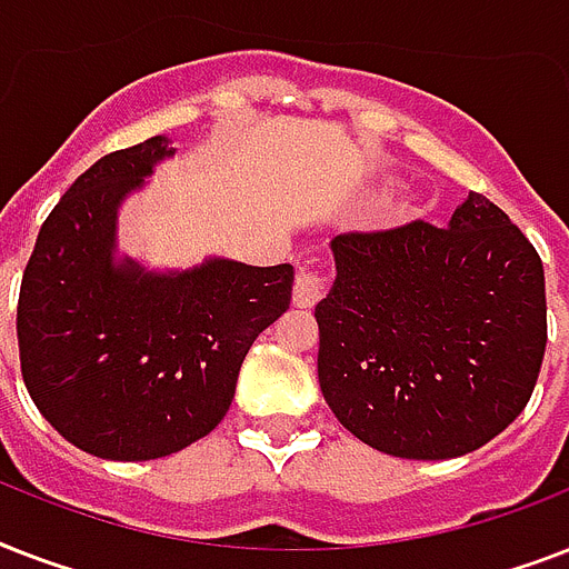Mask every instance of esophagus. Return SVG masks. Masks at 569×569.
<instances>
[{
  "label": "esophagus",
  "mask_w": 569,
  "mask_h": 569,
  "mask_svg": "<svg viewBox=\"0 0 569 569\" xmlns=\"http://www.w3.org/2000/svg\"><path fill=\"white\" fill-rule=\"evenodd\" d=\"M325 286H328V277L321 274L319 268L303 266L298 277H295V303L298 307H316L325 298Z\"/></svg>",
  "instance_id": "obj_1"
}]
</instances>
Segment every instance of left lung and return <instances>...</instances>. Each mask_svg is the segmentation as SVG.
Returning <instances> with one entry per match:
<instances>
[{
  "mask_svg": "<svg viewBox=\"0 0 569 569\" xmlns=\"http://www.w3.org/2000/svg\"><path fill=\"white\" fill-rule=\"evenodd\" d=\"M330 248L319 383L357 440L396 458H460L522 413L547 351V283L499 206L472 191L449 227L342 232Z\"/></svg>",
  "mask_w": 569,
  "mask_h": 569,
  "instance_id": "obj_1",
  "label": "left lung"
}]
</instances>
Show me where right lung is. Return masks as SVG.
Returning <instances> with one entry per match:
<instances>
[{"label":"right lung","mask_w":569,"mask_h":569,"mask_svg":"<svg viewBox=\"0 0 569 569\" xmlns=\"http://www.w3.org/2000/svg\"><path fill=\"white\" fill-rule=\"evenodd\" d=\"M173 156L168 138L114 150L43 221L17 303L31 401L76 449L153 460L206 437L230 410L253 339L292 301V266L232 259L153 274L114 259L118 206Z\"/></svg>","instance_id":"add662e5"}]
</instances>
